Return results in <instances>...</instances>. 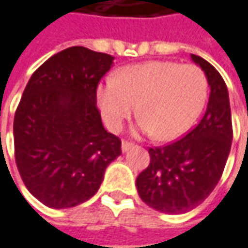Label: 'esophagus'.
<instances>
[{"mask_svg": "<svg viewBox=\"0 0 248 248\" xmlns=\"http://www.w3.org/2000/svg\"><path fill=\"white\" fill-rule=\"evenodd\" d=\"M134 146V143L130 142V141H124L123 140V142H121V149H123V152H127L128 149H131Z\"/></svg>", "mask_w": 248, "mask_h": 248, "instance_id": "34e87169", "label": "esophagus"}]
</instances>
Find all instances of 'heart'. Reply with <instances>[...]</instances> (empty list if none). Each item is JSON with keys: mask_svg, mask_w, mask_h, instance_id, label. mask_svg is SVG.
Segmentation results:
<instances>
[{"mask_svg": "<svg viewBox=\"0 0 248 248\" xmlns=\"http://www.w3.org/2000/svg\"><path fill=\"white\" fill-rule=\"evenodd\" d=\"M208 78L198 65L149 61L123 68L99 85L96 99L108 130L117 132L140 113L138 130L173 141L191 128L204 108Z\"/></svg>", "mask_w": 248, "mask_h": 248, "instance_id": "1", "label": "heart"}]
</instances>
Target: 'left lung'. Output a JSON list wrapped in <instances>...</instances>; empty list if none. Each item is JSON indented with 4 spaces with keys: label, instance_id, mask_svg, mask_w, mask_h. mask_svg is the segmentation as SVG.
<instances>
[{
    "label": "left lung",
    "instance_id": "8db88e82",
    "mask_svg": "<svg viewBox=\"0 0 248 248\" xmlns=\"http://www.w3.org/2000/svg\"><path fill=\"white\" fill-rule=\"evenodd\" d=\"M191 58L204 69L211 86L204 116L177 141L149 148L151 162L137 177L143 202L171 215L191 211L214 191L233 138L226 83L206 60L194 54Z\"/></svg>",
    "mask_w": 248,
    "mask_h": 248
}]
</instances>
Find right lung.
Masks as SVG:
<instances>
[{
	"instance_id": "right-lung-1",
	"label": "right lung",
	"mask_w": 248,
	"mask_h": 248,
	"mask_svg": "<svg viewBox=\"0 0 248 248\" xmlns=\"http://www.w3.org/2000/svg\"><path fill=\"white\" fill-rule=\"evenodd\" d=\"M113 60L69 47L36 69L23 91L14 118L15 162L26 188L48 208L92 198L121 155V140L105 130L96 106Z\"/></svg>"
}]
</instances>
